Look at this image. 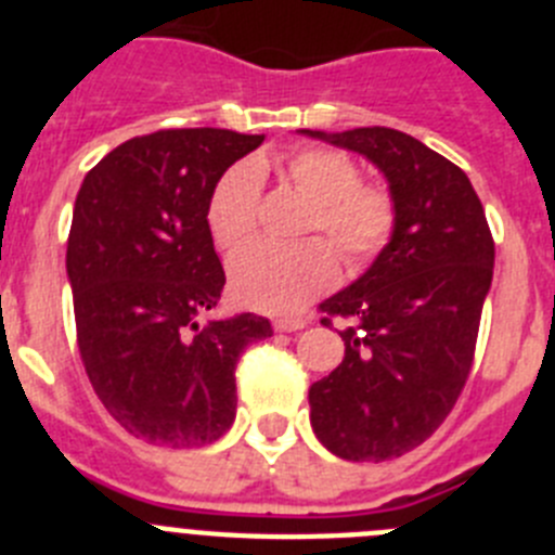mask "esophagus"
<instances>
[{
  "instance_id": "1",
  "label": "esophagus",
  "mask_w": 555,
  "mask_h": 555,
  "mask_svg": "<svg viewBox=\"0 0 555 555\" xmlns=\"http://www.w3.org/2000/svg\"><path fill=\"white\" fill-rule=\"evenodd\" d=\"M306 325L308 320H302V317H281V320H274V331H281V333L302 331Z\"/></svg>"
}]
</instances>
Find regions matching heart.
<instances>
[{
    "mask_svg": "<svg viewBox=\"0 0 555 555\" xmlns=\"http://www.w3.org/2000/svg\"><path fill=\"white\" fill-rule=\"evenodd\" d=\"M286 178L313 203L308 228L331 235L350 267H364L395 233V203L380 185L358 183V166L345 152L308 146L286 160ZM258 171L228 169L208 199V230L219 249L242 247L255 228ZM338 278L336 249L325 238L292 247L253 242L230 263L235 300L255 311L292 313Z\"/></svg>",
    "mask_w": 555,
    "mask_h": 555,
    "instance_id": "heart-1",
    "label": "heart"
}]
</instances>
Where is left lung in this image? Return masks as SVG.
<instances>
[{
    "mask_svg": "<svg viewBox=\"0 0 555 555\" xmlns=\"http://www.w3.org/2000/svg\"><path fill=\"white\" fill-rule=\"evenodd\" d=\"M300 132L364 155L395 203L389 244L320 306L350 325L341 364L308 389L311 428L338 459H397L444 423L473 366L494 269L487 214L467 175L405 132Z\"/></svg>",
    "mask_w": 555,
    "mask_h": 555,
    "instance_id": "obj_1",
    "label": "left lung"
}]
</instances>
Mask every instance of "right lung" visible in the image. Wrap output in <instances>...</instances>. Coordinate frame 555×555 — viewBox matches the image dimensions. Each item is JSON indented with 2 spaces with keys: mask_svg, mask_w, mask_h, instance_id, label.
Listing matches in <instances>:
<instances>
[{
  "mask_svg": "<svg viewBox=\"0 0 555 555\" xmlns=\"http://www.w3.org/2000/svg\"><path fill=\"white\" fill-rule=\"evenodd\" d=\"M263 144L217 127L130 139L88 171L66 247L77 345L96 397L135 439L217 442L235 420V364L272 325L210 317L224 288L208 230L214 185Z\"/></svg>",
  "mask_w": 555,
  "mask_h": 555,
  "instance_id": "add662e5",
  "label": "right lung"
}]
</instances>
